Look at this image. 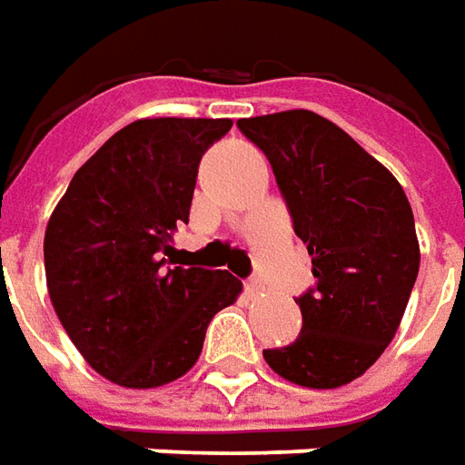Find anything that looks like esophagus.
<instances>
[{"label":"esophagus","mask_w":465,"mask_h":465,"mask_svg":"<svg viewBox=\"0 0 465 465\" xmlns=\"http://www.w3.org/2000/svg\"><path fill=\"white\" fill-rule=\"evenodd\" d=\"M267 290V285H264V280L262 277H252V280H246V292L254 298V295H262Z\"/></svg>","instance_id":"1"}]
</instances>
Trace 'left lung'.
Returning <instances> with one entry per match:
<instances>
[{
    "instance_id": "left-lung-1",
    "label": "left lung",
    "mask_w": 465,
    "mask_h": 465,
    "mask_svg": "<svg viewBox=\"0 0 465 465\" xmlns=\"http://www.w3.org/2000/svg\"><path fill=\"white\" fill-rule=\"evenodd\" d=\"M272 165L315 287L295 302L302 331L264 361L287 381L333 390L361 377L394 339L420 270L412 208L387 167L308 109L239 119Z\"/></svg>"
}]
</instances>
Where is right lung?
I'll list each match as a JSON object with an SVG mask.
<instances>
[{
  "mask_svg": "<svg viewBox=\"0 0 465 465\" xmlns=\"http://www.w3.org/2000/svg\"><path fill=\"white\" fill-rule=\"evenodd\" d=\"M232 119H137L71 180L45 229L50 302L91 369L153 390L191 369L211 318L242 292L226 270L183 267L173 232L188 223L201 157Z\"/></svg>",
  "mask_w": 465,
  "mask_h": 465,
  "instance_id": "add662e5",
  "label": "right lung"
}]
</instances>
